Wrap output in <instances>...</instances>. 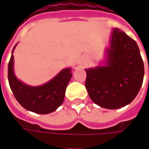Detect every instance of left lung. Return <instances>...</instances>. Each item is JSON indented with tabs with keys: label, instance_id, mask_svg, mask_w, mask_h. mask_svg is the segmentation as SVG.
<instances>
[{
	"label": "left lung",
	"instance_id": "8db88e82",
	"mask_svg": "<svg viewBox=\"0 0 149 149\" xmlns=\"http://www.w3.org/2000/svg\"><path fill=\"white\" fill-rule=\"evenodd\" d=\"M85 87L91 100L101 108L117 109L128 105L141 89L144 75L136 42L114 29L104 59L94 68H85Z\"/></svg>",
	"mask_w": 149,
	"mask_h": 149
}]
</instances>
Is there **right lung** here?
Instances as JSON below:
<instances>
[{"label":"right lung","mask_w":149,"mask_h":149,"mask_svg":"<svg viewBox=\"0 0 149 149\" xmlns=\"http://www.w3.org/2000/svg\"><path fill=\"white\" fill-rule=\"evenodd\" d=\"M12 51L8 66L9 86L18 103L25 109L38 114L54 112L64 101L65 90L71 80L72 68H63L54 77L39 86H31L20 81L14 72V56Z\"/></svg>","instance_id":"1"}]
</instances>
